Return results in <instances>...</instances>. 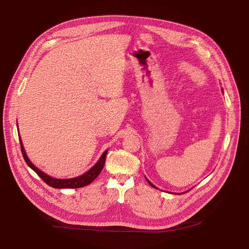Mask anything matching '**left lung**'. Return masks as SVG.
Masks as SVG:
<instances>
[{"label":"left lung","instance_id":"obj_1","mask_svg":"<svg viewBox=\"0 0 249 249\" xmlns=\"http://www.w3.org/2000/svg\"><path fill=\"white\" fill-rule=\"evenodd\" d=\"M146 179H147V178H146ZM147 182H148V184H149V185H150V186H152V187H154V188H156V189H157V187H156V186H155V185H153V184H152V183H150V182H149V180H148V179H147Z\"/></svg>","mask_w":249,"mask_h":249}]
</instances>
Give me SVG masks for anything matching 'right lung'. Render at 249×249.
I'll list each match as a JSON object with an SVG mask.
<instances>
[{"label": "right lung", "mask_w": 249, "mask_h": 249, "mask_svg": "<svg viewBox=\"0 0 249 249\" xmlns=\"http://www.w3.org/2000/svg\"><path fill=\"white\" fill-rule=\"evenodd\" d=\"M19 143H20V148H21V154L24 159L26 161V163L28 164V166L30 168H32L37 175H38L44 183L47 185L53 187V188H58V189H62V188H71V189H74V188H81V187H85L87 185H89L91 182L96 178V177L100 175L104 165H105V161H106V156L108 150L105 152L102 157L100 158V160L96 162V164L92 168H90L87 172H85L83 176L73 178H52L50 176H48L47 173H44L43 171H41L40 169L37 168L34 164H32V162L29 160V158L27 157V154L25 152V148L22 146V142L20 140L19 137Z\"/></svg>", "instance_id": "right-lung-1"}]
</instances>
